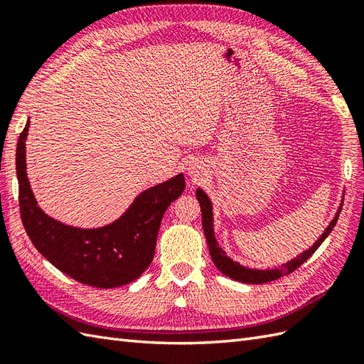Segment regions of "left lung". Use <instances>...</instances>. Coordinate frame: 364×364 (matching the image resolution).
<instances>
[{"mask_svg":"<svg viewBox=\"0 0 364 364\" xmlns=\"http://www.w3.org/2000/svg\"><path fill=\"white\" fill-rule=\"evenodd\" d=\"M197 200L200 203V208H202V225H203V231H205V236H206V242L208 247H210V255H211V259L223 275H227L230 278H233V280L237 282H242V283H252V284H261V283H267V282H274L277 278L288 275L291 272H294L297 267H300L304 262L311 257V255L319 249V245L326 241V237L331 233V230L336 225L338 218H339V213H341V208L339 206V210L336 213V215L333 218V220L330 222V225L323 231L322 236L318 239L313 244V247L310 249L305 250L304 253H300L297 258H294L291 261L286 262V264L282 266V269H267V270H258V269H249V267H244L239 264V262L233 261L231 258L227 257V253L223 252L219 242L215 241V236H214V223H213V205L210 202V198L205 194L202 189H197Z\"/></svg>","mask_w":364,"mask_h":364,"instance_id":"8db88e82","label":"left lung"}]
</instances>
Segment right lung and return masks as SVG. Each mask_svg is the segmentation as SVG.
Segmentation results:
<instances>
[{
    "label": "right lung",
    "mask_w": 364,
    "mask_h": 364,
    "mask_svg": "<svg viewBox=\"0 0 364 364\" xmlns=\"http://www.w3.org/2000/svg\"><path fill=\"white\" fill-rule=\"evenodd\" d=\"M28 128L29 122L18 137L15 166L20 215L31 242L54 267L82 284L107 289L134 282L151 264L162 215L186 188L183 173L144 191L111 225L68 227L37 206L26 175Z\"/></svg>",
    "instance_id": "add662e5"
}]
</instances>
